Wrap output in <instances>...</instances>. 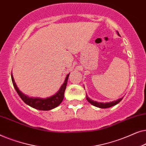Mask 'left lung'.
Wrapping results in <instances>:
<instances>
[{
  "label": "left lung",
  "instance_id": "obj_1",
  "mask_svg": "<svg viewBox=\"0 0 146 146\" xmlns=\"http://www.w3.org/2000/svg\"><path fill=\"white\" fill-rule=\"evenodd\" d=\"M117 35L119 36V34L118 33V32L117 31ZM122 99H123V98H119L115 101L110 102L103 103V102H98L94 101V100H91L90 98H89L88 96H86V100L88 102L90 103L91 104H92L93 106H94L98 107V108H110L111 106H113L117 104H118Z\"/></svg>",
  "mask_w": 146,
  "mask_h": 146
}]
</instances>
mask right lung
Instances as JSON below:
<instances>
[{
	"mask_svg": "<svg viewBox=\"0 0 146 146\" xmlns=\"http://www.w3.org/2000/svg\"><path fill=\"white\" fill-rule=\"evenodd\" d=\"M69 75L70 74H68L66 76L64 82L62 85V86L60 87V88L58 92L56 94L52 96L49 98H33L28 96L25 95V94L21 92L19 90V89L18 88L12 74L11 78L16 91H17V92L18 93L19 96L21 97V98L23 100L24 102L27 104V105L30 106L31 107L34 108L36 110L46 111L50 110L52 109L55 108L56 107L59 106L60 104L62 102L64 96V92L66 88L68 79Z\"/></svg>",
	"mask_w": 146,
	"mask_h": 146,
	"instance_id": "obj_1",
	"label": "right lung"
}]
</instances>
